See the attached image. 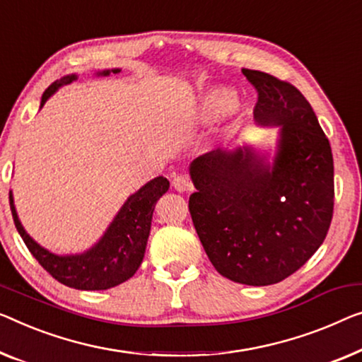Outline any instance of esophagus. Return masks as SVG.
<instances>
[{
  "mask_svg": "<svg viewBox=\"0 0 362 362\" xmlns=\"http://www.w3.org/2000/svg\"><path fill=\"white\" fill-rule=\"evenodd\" d=\"M174 187H175L177 192H188V190H192V183L188 182L187 177H183V175L175 177V179H174Z\"/></svg>",
  "mask_w": 362,
  "mask_h": 362,
  "instance_id": "obj_1",
  "label": "esophagus"
}]
</instances>
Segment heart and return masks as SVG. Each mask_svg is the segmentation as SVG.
I'll list each match as a JSON object with an SVG mask.
<instances>
[{
  "label": "heart",
  "mask_w": 362,
  "mask_h": 362,
  "mask_svg": "<svg viewBox=\"0 0 362 362\" xmlns=\"http://www.w3.org/2000/svg\"><path fill=\"white\" fill-rule=\"evenodd\" d=\"M235 104V97L233 90L228 88H214L208 90L199 102L198 113L204 120H214L228 113Z\"/></svg>",
  "instance_id": "1"
}]
</instances>
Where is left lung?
<instances>
[{
    "mask_svg": "<svg viewBox=\"0 0 362 362\" xmlns=\"http://www.w3.org/2000/svg\"><path fill=\"white\" fill-rule=\"evenodd\" d=\"M257 90L258 125L281 128L273 165L249 146L211 151L190 167L192 221L209 262L230 281H283L314 255L333 218L330 141L288 81L242 69Z\"/></svg>",
    "mask_w": 362,
    "mask_h": 362,
    "instance_id": "1",
    "label": "left lung"
}]
</instances>
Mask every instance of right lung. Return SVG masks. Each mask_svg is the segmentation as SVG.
<instances>
[{"instance_id":"right-lung-1","label":"right lung","mask_w":362,"mask_h":362,"mask_svg":"<svg viewBox=\"0 0 362 362\" xmlns=\"http://www.w3.org/2000/svg\"><path fill=\"white\" fill-rule=\"evenodd\" d=\"M120 69H112L118 73ZM100 76H109L110 71L99 73ZM76 79V74L64 76L62 81L48 86L42 95L40 105L47 102L62 84H68ZM169 190V180L164 177L148 182L146 185L127 199L120 211L112 221L104 237L93 249L81 255L58 257L34 242L19 223L16 213L13 195L9 192L11 213L16 229L23 237L27 249L47 273H50L58 283L68 288L81 291H102L125 283L136 273L146 250V242L151 230V219L158 199Z\"/></svg>"}]
</instances>
